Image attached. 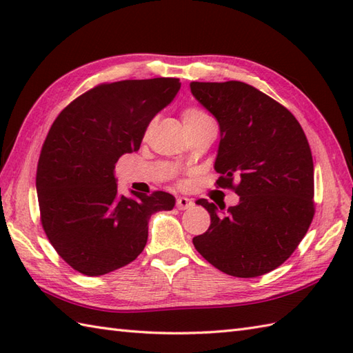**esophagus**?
Returning <instances> with one entry per match:
<instances>
[{
  "label": "esophagus",
  "instance_id": "1",
  "mask_svg": "<svg viewBox=\"0 0 353 353\" xmlns=\"http://www.w3.org/2000/svg\"><path fill=\"white\" fill-rule=\"evenodd\" d=\"M176 206L177 209H181V211H185V209H190L194 206V201L188 197H179L176 201Z\"/></svg>",
  "mask_w": 353,
  "mask_h": 353
}]
</instances>
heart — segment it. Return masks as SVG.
Here are the masks:
<instances>
[{
	"mask_svg": "<svg viewBox=\"0 0 353 353\" xmlns=\"http://www.w3.org/2000/svg\"><path fill=\"white\" fill-rule=\"evenodd\" d=\"M208 118H211V117H209L205 110H201L199 108H186L182 112V119H183L185 127L196 125L201 121H205V119H208Z\"/></svg>",
	"mask_w": 353,
	"mask_h": 353,
	"instance_id": "heart-1",
	"label": "heart"
}]
</instances>
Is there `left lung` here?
Masks as SVG:
<instances>
[{"label":"left lung","instance_id":"left-lung-1","mask_svg":"<svg viewBox=\"0 0 353 353\" xmlns=\"http://www.w3.org/2000/svg\"><path fill=\"white\" fill-rule=\"evenodd\" d=\"M190 88L220 125L216 183L239 196L226 212L206 199L196 201L211 215V226L192 238L194 247L226 274H265L291 256L312 221L308 139L288 109L243 81H191Z\"/></svg>","mask_w":353,"mask_h":353}]
</instances>
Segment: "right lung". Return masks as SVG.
Segmentation results:
<instances>
[{"label":"right lung","mask_w":353,"mask_h":353,"mask_svg":"<svg viewBox=\"0 0 353 353\" xmlns=\"http://www.w3.org/2000/svg\"><path fill=\"white\" fill-rule=\"evenodd\" d=\"M172 77L95 86L52 123L36 172L41 221L61 258L86 276H101L138 258L154 212L171 211L168 192L118 191L119 157L138 152L150 121L174 100Z\"/></svg>","instance_id":"obj_1"}]
</instances>
